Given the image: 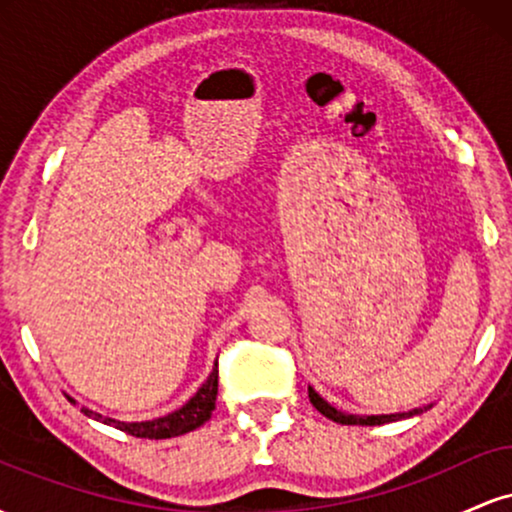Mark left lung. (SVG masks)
I'll return each instance as SVG.
<instances>
[{
  "label": "left lung",
  "mask_w": 512,
  "mask_h": 512,
  "mask_svg": "<svg viewBox=\"0 0 512 512\" xmlns=\"http://www.w3.org/2000/svg\"><path fill=\"white\" fill-rule=\"evenodd\" d=\"M308 397L310 402H313V407L320 411L322 416H327V419L337 421V424L342 426H380V424H390V421H399V419H409V416H416L421 414V411L428 409H411V411H404V414H380V416H358V414H346V411H339L334 409L332 404H327L325 399H322L313 387H308Z\"/></svg>",
  "instance_id": "1"
}]
</instances>
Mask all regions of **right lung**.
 <instances>
[{"instance_id":"obj_1","label":"right lung","mask_w":512,"mask_h":512,"mask_svg":"<svg viewBox=\"0 0 512 512\" xmlns=\"http://www.w3.org/2000/svg\"><path fill=\"white\" fill-rule=\"evenodd\" d=\"M216 366H219V363H216ZM216 366L209 373L207 383L199 387L197 395L192 397L190 402L182 404V407L178 411H173V414L161 416V419L134 421V424H125V421L108 419V416L103 419L101 414H93V411H88V409H81V411H84L86 416H96V419H101L103 424L120 428V431H125L134 438L163 440V438L182 436V433L195 431V428L207 424V421L211 419V411H214V407H216V392H219V368H216Z\"/></svg>"}]
</instances>
